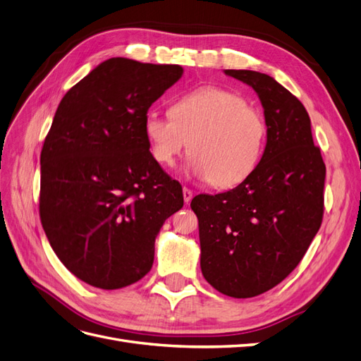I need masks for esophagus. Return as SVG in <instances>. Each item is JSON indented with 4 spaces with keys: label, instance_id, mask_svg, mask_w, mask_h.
<instances>
[{
    "label": "esophagus",
    "instance_id": "obj_1",
    "mask_svg": "<svg viewBox=\"0 0 361 361\" xmlns=\"http://www.w3.org/2000/svg\"><path fill=\"white\" fill-rule=\"evenodd\" d=\"M182 192H183V202L188 204L191 202V199H192V191L188 190V188H183Z\"/></svg>",
    "mask_w": 361,
    "mask_h": 361
}]
</instances>
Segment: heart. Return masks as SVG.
<instances>
[{
	"instance_id": "obj_1",
	"label": "heart",
	"mask_w": 361,
	"mask_h": 361,
	"mask_svg": "<svg viewBox=\"0 0 361 361\" xmlns=\"http://www.w3.org/2000/svg\"><path fill=\"white\" fill-rule=\"evenodd\" d=\"M145 134L161 166L171 167L190 147V176L232 188L259 166L268 126L264 114L239 93L206 85L180 96L171 113L150 110Z\"/></svg>"
}]
</instances>
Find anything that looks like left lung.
<instances>
[{
  "instance_id": "8db88e82",
  "label": "left lung",
  "mask_w": 361,
  "mask_h": 361,
  "mask_svg": "<svg viewBox=\"0 0 361 361\" xmlns=\"http://www.w3.org/2000/svg\"><path fill=\"white\" fill-rule=\"evenodd\" d=\"M264 106L268 137L253 174L221 194H199L202 274L218 292L251 298L285 280L304 257L324 214L325 164L304 105L272 76L224 71Z\"/></svg>"
}]
</instances>
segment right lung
Instances as JSON below:
<instances>
[{
	"label": "right lung",
	"mask_w": 361,
	"mask_h": 361,
	"mask_svg": "<svg viewBox=\"0 0 361 361\" xmlns=\"http://www.w3.org/2000/svg\"><path fill=\"white\" fill-rule=\"evenodd\" d=\"M178 64L102 61L64 94L40 154V220L75 277L120 289L154 265L182 187L150 154L145 117L178 82Z\"/></svg>",
	"instance_id": "obj_1"
}]
</instances>
